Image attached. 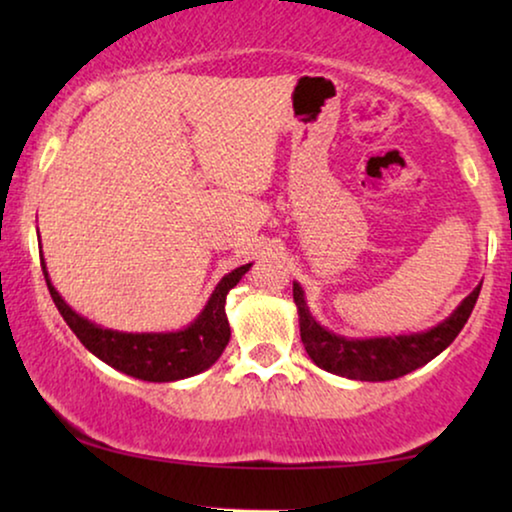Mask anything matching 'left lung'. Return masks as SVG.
<instances>
[{"mask_svg":"<svg viewBox=\"0 0 512 512\" xmlns=\"http://www.w3.org/2000/svg\"><path fill=\"white\" fill-rule=\"evenodd\" d=\"M482 286V284H480ZM480 286L461 300L450 317L440 324L419 333L403 335H375V338H347V335L328 331L321 326L310 305L305 300V291L298 282H293V303L298 307L300 340L310 359L324 368L326 373L347 377L361 382H387L396 380L422 368L431 359L452 345L461 328L471 317L475 300L480 296Z\"/></svg>","mask_w":512,"mask_h":512,"instance_id":"1","label":"left lung"}]
</instances>
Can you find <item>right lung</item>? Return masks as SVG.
<instances>
[{
	"instance_id": "obj_1",
	"label": "right lung",
	"mask_w": 512,
	"mask_h": 512,
	"mask_svg": "<svg viewBox=\"0 0 512 512\" xmlns=\"http://www.w3.org/2000/svg\"><path fill=\"white\" fill-rule=\"evenodd\" d=\"M39 256L53 303L62 314V319L67 321V326L76 333V338L83 342V347L107 363V366L144 382L186 380V377L198 375L219 361V356L230 340L226 296L230 289L240 284V279L251 268V263H247L223 275L221 282L209 293L205 307L188 326L177 328V331L128 333L104 328L72 310L53 286L41 249Z\"/></svg>"
}]
</instances>
